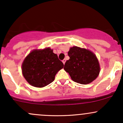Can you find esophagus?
<instances>
[{
  "mask_svg": "<svg viewBox=\"0 0 123 123\" xmlns=\"http://www.w3.org/2000/svg\"><path fill=\"white\" fill-rule=\"evenodd\" d=\"M65 62H66V60H65V59H64V60H62V62H63V64H65Z\"/></svg>",
  "mask_w": 123,
  "mask_h": 123,
  "instance_id": "obj_1",
  "label": "esophagus"
}]
</instances>
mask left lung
<instances>
[{
  "instance_id": "obj_1",
  "label": "left lung",
  "mask_w": 123,
  "mask_h": 123,
  "mask_svg": "<svg viewBox=\"0 0 123 123\" xmlns=\"http://www.w3.org/2000/svg\"><path fill=\"white\" fill-rule=\"evenodd\" d=\"M69 60L65 63L64 69L72 80L81 84L92 82L100 71L98 59L94 53L85 49L71 47L68 52Z\"/></svg>"
}]
</instances>
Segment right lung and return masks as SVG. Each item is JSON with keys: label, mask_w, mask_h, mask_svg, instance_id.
Here are the masks:
<instances>
[{"label": "right lung", "mask_w": 123, "mask_h": 123, "mask_svg": "<svg viewBox=\"0 0 123 123\" xmlns=\"http://www.w3.org/2000/svg\"><path fill=\"white\" fill-rule=\"evenodd\" d=\"M63 63L50 48L32 51L25 58L22 65L24 77L31 85L43 87L54 80Z\"/></svg>", "instance_id": "1"}]
</instances>
